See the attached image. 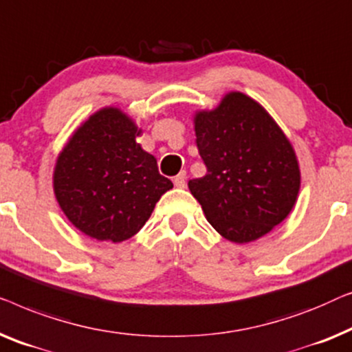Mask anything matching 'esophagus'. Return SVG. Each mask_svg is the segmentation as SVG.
<instances>
[{
  "label": "esophagus",
  "mask_w": 352,
  "mask_h": 352,
  "mask_svg": "<svg viewBox=\"0 0 352 352\" xmlns=\"http://www.w3.org/2000/svg\"><path fill=\"white\" fill-rule=\"evenodd\" d=\"M174 183H175L177 188H185V185H186V172L185 170L180 172V174H178L174 178Z\"/></svg>",
  "instance_id": "esophagus-1"
}]
</instances>
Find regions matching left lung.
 <instances>
[{"mask_svg":"<svg viewBox=\"0 0 352 352\" xmlns=\"http://www.w3.org/2000/svg\"><path fill=\"white\" fill-rule=\"evenodd\" d=\"M207 174L188 182L209 223L236 244L260 239L287 219L300 191V166L284 131L242 92L195 115Z\"/></svg>","mask_w":352,"mask_h":352,"instance_id":"1","label":"left lung"}]
</instances>
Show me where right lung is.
Masks as SVG:
<instances>
[{
	"label": "right lung",
	"mask_w": 352,
	"mask_h": 352,
	"mask_svg": "<svg viewBox=\"0 0 352 352\" xmlns=\"http://www.w3.org/2000/svg\"><path fill=\"white\" fill-rule=\"evenodd\" d=\"M142 135L121 108L94 113L68 138L54 167V195L70 223L107 242L131 239L156 202L174 188L157 172L156 157L135 138Z\"/></svg>",
	"instance_id": "obj_1"
}]
</instances>
